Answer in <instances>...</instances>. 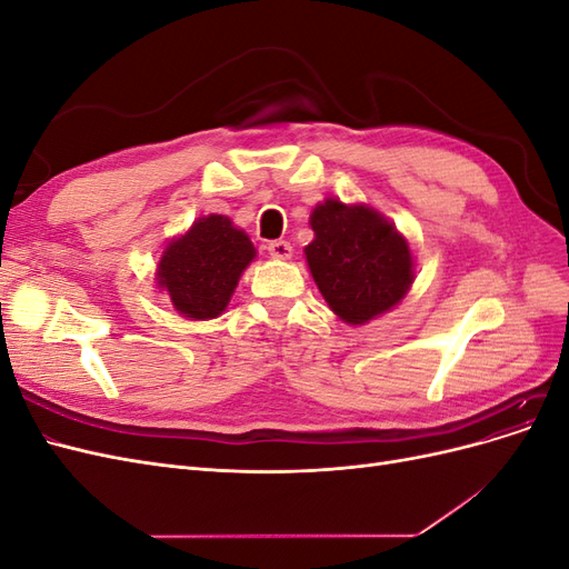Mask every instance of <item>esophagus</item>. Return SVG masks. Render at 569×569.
<instances>
[{
    "label": "esophagus",
    "mask_w": 569,
    "mask_h": 569,
    "mask_svg": "<svg viewBox=\"0 0 569 569\" xmlns=\"http://www.w3.org/2000/svg\"><path fill=\"white\" fill-rule=\"evenodd\" d=\"M268 253L278 261H289L291 258V244L284 242V239H274V242L268 244Z\"/></svg>",
    "instance_id": "34e87169"
}]
</instances>
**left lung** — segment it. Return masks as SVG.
Here are the masks:
<instances>
[{"mask_svg": "<svg viewBox=\"0 0 569 569\" xmlns=\"http://www.w3.org/2000/svg\"><path fill=\"white\" fill-rule=\"evenodd\" d=\"M316 239L306 261L327 306L349 325H366L399 303L416 280L406 237L366 203L325 199L311 213Z\"/></svg>", "mask_w": 569, "mask_h": 569, "instance_id": "left-lung-1", "label": "left lung"}]
</instances>
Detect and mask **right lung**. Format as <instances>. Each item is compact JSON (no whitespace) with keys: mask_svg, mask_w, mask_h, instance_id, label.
Returning a JSON list of instances; mask_svg holds the SVG:
<instances>
[{"mask_svg":"<svg viewBox=\"0 0 569 569\" xmlns=\"http://www.w3.org/2000/svg\"><path fill=\"white\" fill-rule=\"evenodd\" d=\"M253 258L249 234L237 230L230 218L213 213L194 220L184 234L168 242L157 280L180 316L209 320L226 311Z\"/></svg>","mask_w":569,"mask_h":569,"instance_id":"1","label":"right lung"}]
</instances>
